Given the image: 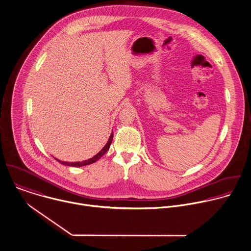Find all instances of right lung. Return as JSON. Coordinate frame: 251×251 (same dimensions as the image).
<instances>
[{
    "instance_id": "obj_1",
    "label": "right lung",
    "mask_w": 251,
    "mask_h": 251,
    "mask_svg": "<svg viewBox=\"0 0 251 251\" xmlns=\"http://www.w3.org/2000/svg\"><path fill=\"white\" fill-rule=\"evenodd\" d=\"M112 139H113V134L110 135L109 140H108V142L106 143V145L103 147V149H102L98 154H96L94 157H92V158H90V159H88V160H85V161H82V162H79V161H78V162H64V161H60V160H58V159H56V160H57L58 162H60L61 164H63V165L74 166V167H81V166H85V165L92 164V163L96 162L97 160H99V159L109 150V147H110V145H111Z\"/></svg>"
}]
</instances>
